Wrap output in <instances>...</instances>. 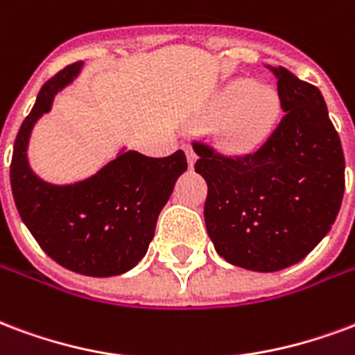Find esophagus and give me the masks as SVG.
<instances>
[{"instance_id":"1","label":"esophagus","mask_w":355,"mask_h":355,"mask_svg":"<svg viewBox=\"0 0 355 355\" xmlns=\"http://www.w3.org/2000/svg\"><path fill=\"white\" fill-rule=\"evenodd\" d=\"M184 152H186V157H188V165H190V167H193V164H196L198 156H196V150L191 148V144H184Z\"/></svg>"}]
</instances>
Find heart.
Listing matches in <instances>:
<instances>
[{"mask_svg":"<svg viewBox=\"0 0 355 355\" xmlns=\"http://www.w3.org/2000/svg\"><path fill=\"white\" fill-rule=\"evenodd\" d=\"M218 137L227 150L250 152L271 137L282 112L280 94L271 84L235 78L214 99Z\"/></svg>","mask_w":355,"mask_h":355,"instance_id":"1","label":"heart"}]
</instances>
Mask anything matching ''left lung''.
<instances>
[{"label": "left lung", "instance_id": "8db88e82", "mask_svg": "<svg viewBox=\"0 0 355 355\" xmlns=\"http://www.w3.org/2000/svg\"><path fill=\"white\" fill-rule=\"evenodd\" d=\"M278 78L284 116L261 148L222 156L196 143L207 180L205 225L231 265L272 272L297 263L329 233L345 196V154L316 86L286 67Z\"/></svg>", "mask_w": 355, "mask_h": 355}]
</instances>
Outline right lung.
<instances>
[{
    "label": "right lung",
    "instance_id": "right-lung-1",
    "mask_svg": "<svg viewBox=\"0 0 355 355\" xmlns=\"http://www.w3.org/2000/svg\"><path fill=\"white\" fill-rule=\"evenodd\" d=\"M80 69L83 62L67 65L39 90L15 141L10 188L18 214L46 256L78 275L116 277L144 258L157 216L188 162L182 150L167 157L122 150L96 175L73 184L37 177L28 162L31 130Z\"/></svg>",
    "mask_w": 355,
    "mask_h": 355
}]
</instances>
